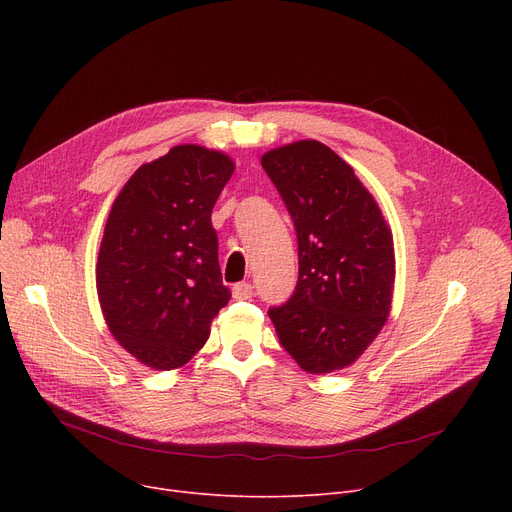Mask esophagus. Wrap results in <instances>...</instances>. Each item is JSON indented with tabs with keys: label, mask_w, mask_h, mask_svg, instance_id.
<instances>
[{
	"label": "esophagus",
	"mask_w": 512,
	"mask_h": 512,
	"mask_svg": "<svg viewBox=\"0 0 512 512\" xmlns=\"http://www.w3.org/2000/svg\"><path fill=\"white\" fill-rule=\"evenodd\" d=\"M232 294H234L236 301H247L255 294V288H253L251 282H238V284H234Z\"/></svg>",
	"instance_id": "esophagus-1"
}]
</instances>
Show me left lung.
<instances>
[{"instance_id":"obj_1","label":"left lung","mask_w":512,"mask_h":512,"mask_svg":"<svg viewBox=\"0 0 512 512\" xmlns=\"http://www.w3.org/2000/svg\"><path fill=\"white\" fill-rule=\"evenodd\" d=\"M261 166L299 240L292 297L267 311L284 351L309 373L355 363L384 328L394 288V242L355 170L319 141L267 151Z\"/></svg>"}]
</instances>
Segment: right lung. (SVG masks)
Returning <instances> with one entry per match:
<instances>
[{"mask_svg": "<svg viewBox=\"0 0 512 512\" xmlns=\"http://www.w3.org/2000/svg\"><path fill=\"white\" fill-rule=\"evenodd\" d=\"M232 172L226 153L178 145L134 172L112 205L95 270L99 303L112 336L151 369L191 361L230 301L211 209Z\"/></svg>", "mask_w": 512, "mask_h": 512, "instance_id": "add662e5", "label": "right lung"}]
</instances>
